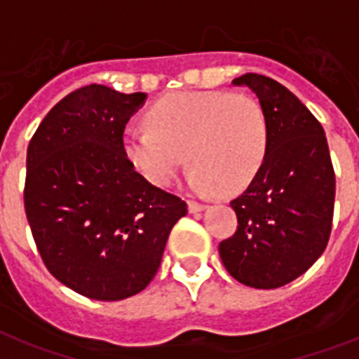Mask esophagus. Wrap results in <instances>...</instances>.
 <instances>
[{"label":"esophagus","mask_w":359,"mask_h":359,"mask_svg":"<svg viewBox=\"0 0 359 359\" xmlns=\"http://www.w3.org/2000/svg\"><path fill=\"white\" fill-rule=\"evenodd\" d=\"M188 210H189V213H198V212H203V210H206V204L197 203V201H189Z\"/></svg>","instance_id":"34e87169"}]
</instances>
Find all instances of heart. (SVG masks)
I'll use <instances>...</instances> for the list:
<instances>
[{"label":"heart","instance_id":"obj_1","mask_svg":"<svg viewBox=\"0 0 359 359\" xmlns=\"http://www.w3.org/2000/svg\"><path fill=\"white\" fill-rule=\"evenodd\" d=\"M270 146L264 109L255 98L222 91H180L151 105L149 126L129 123L122 151L156 186L168 184L188 161L189 186L201 194L233 195L252 184Z\"/></svg>","mask_w":359,"mask_h":359}]
</instances>
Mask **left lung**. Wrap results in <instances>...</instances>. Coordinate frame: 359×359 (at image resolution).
Masks as SVG:
<instances>
[{
    "mask_svg": "<svg viewBox=\"0 0 359 359\" xmlns=\"http://www.w3.org/2000/svg\"><path fill=\"white\" fill-rule=\"evenodd\" d=\"M255 93L270 128L259 175L230 206L237 231L219 245L222 264L252 288H279L303 276L332 230L336 177L321 123L285 86L246 72L233 80Z\"/></svg>",
    "mask_w": 359,
    "mask_h": 359,
    "instance_id": "1",
    "label": "left lung"
}]
</instances>
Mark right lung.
<instances>
[{"label": "right lung", "instance_id": "obj_1", "mask_svg": "<svg viewBox=\"0 0 359 359\" xmlns=\"http://www.w3.org/2000/svg\"><path fill=\"white\" fill-rule=\"evenodd\" d=\"M146 93L86 86L54 105L27 149L25 213L45 266L98 301L151 283L165 241L188 213L182 198L147 182L122 151Z\"/></svg>", "mask_w": 359, "mask_h": 359}]
</instances>
